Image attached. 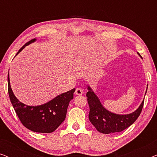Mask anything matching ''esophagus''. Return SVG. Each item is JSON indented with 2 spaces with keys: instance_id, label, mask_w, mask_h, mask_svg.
I'll list each match as a JSON object with an SVG mask.
<instances>
[{
  "instance_id": "34e87169",
  "label": "esophagus",
  "mask_w": 157,
  "mask_h": 157,
  "mask_svg": "<svg viewBox=\"0 0 157 157\" xmlns=\"http://www.w3.org/2000/svg\"><path fill=\"white\" fill-rule=\"evenodd\" d=\"M75 94L78 96H81L83 94V91L81 89H76V91H75Z\"/></svg>"
}]
</instances>
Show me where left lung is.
<instances>
[{
    "label": "left lung",
    "mask_w": 157,
    "mask_h": 157,
    "mask_svg": "<svg viewBox=\"0 0 157 157\" xmlns=\"http://www.w3.org/2000/svg\"><path fill=\"white\" fill-rule=\"evenodd\" d=\"M137 53L142 59L141 55L139 53ZM87 89L89 91L87 92L86 96L90 109L89 119L91 123L95 126L96 130L102 134H108L120 132L126 129L134 123L142 110L144 100L139 108L134 112L128 114H117L112 113L103 106L99 98L89 85H87Z\"/></svg>",
    "instance_id": "left-lung-1"
}]
</instances>
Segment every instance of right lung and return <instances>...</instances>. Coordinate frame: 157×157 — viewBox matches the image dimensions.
I'll list each match as a JSON object with an SVG mask.
<instances>
[{"mask_svg": "<svg viewBox=\"0 0 157 157\" xmlns=\"http://www.w3.org/2000/svg\"><path fill=\"white\" fill-rule=\"evenodd\" d=\"M33 38L26 43L17 56L25 46L34 43ZM8 89L10 102L21 123L28 129L38 133H51L56 129L66 119L67 109L74 98L75 89L58 95L46 104L39 106H29L21 102L14 95L10 86L9 73L8 74Z\"/></svg>", "mask_w": 157, "mask_h": 157, "instance_id": "add662e5", "label": "right lung"}]
</instances>
